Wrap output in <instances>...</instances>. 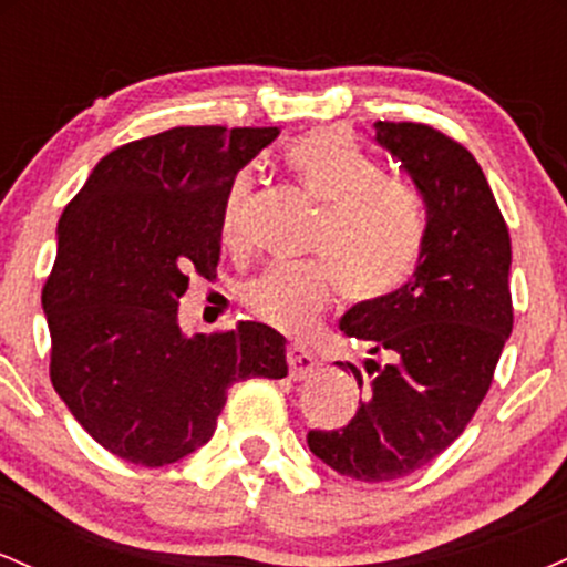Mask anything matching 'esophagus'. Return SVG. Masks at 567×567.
<instances>
[{"mask_svg":"<svg viewBox=\"0 0 567 567\" xmlns=\"http://www.w3.org/2000/svg\"><path fill=\"white\" fill-rule=\"evenodd\" d=\"M288 368H290V379L292 381H303V379H309V375L317 370V357L311 354L309 349L298 347V343H290V347H288Z\"/></svg>","mask_w":567,"mask_h":567,"instance_id":"esophagus-1","label":"esophagus"}]
</instances>
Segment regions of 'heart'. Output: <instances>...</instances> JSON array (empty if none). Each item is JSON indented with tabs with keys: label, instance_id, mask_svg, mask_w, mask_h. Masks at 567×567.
<instances>
[{
	"label": "heart",
	"instance_id": "obj_1",
	"mask_svg": "<svg viewBox=\"0 0 567 567\" xmlns=\"http://www.w3.org/2000/svg\"><path fill=\"white\" fill-rule=\"evenodd\" d=\"M285 165L317 205L322 220L311 250L322 261L275 264L239 290L258 320L288 333H306L341 288L351 303H375L392 296L419 261L424 216L419 194L405 181L375 175V162L338 130H311L285 148ZM250 175L234 178L224 202L220 229L239 234V216Z\"/></svg>",
	"mask_w": 567,
	"mask_h": 567
}]
</instances>
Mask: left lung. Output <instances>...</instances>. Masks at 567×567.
<instances>
[{
  "mask_svg": "<svg viewBox=\"0 0 567 567\" xmlns=\"http://www.w3.org/2000/svg\"><path fill=\"white\" fill-rule=\"evenodd\" d=\"M373 127L424 199V243L400 290L343 315L341 330L370 354L368 375L338 362L360 383V408L306 442L343 477L386 483L437 458L485 400L514 322L512 243L483 167L458 141L419 122Z\"/></svg>",
  "mask_w": 567,
  "mask_h": 567,
  "instance_id": "obj_1",
  "label": "left lung"
}]
</instances>
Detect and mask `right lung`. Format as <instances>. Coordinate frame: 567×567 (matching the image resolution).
<instances>
[{"label":"right lung","instance_id":"obj_1","mask_svg":"<svg viewBox=\"0 0 567 567\" xmlns=\"http://www.w3.org/2000/svg\"><path fill=\"white\" fill-rule=\"evenodd\" d=\"M277 127H173L95 165L58 220L42 288L50 379L84 432L130 464L165 466L213 437L226 392L285 379V338L261 322L184 336L188 275L220 258L237 173Z\"/></svg>","mask_w":567,"mask_h":567}]
</instances>
